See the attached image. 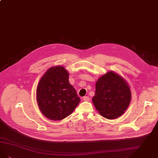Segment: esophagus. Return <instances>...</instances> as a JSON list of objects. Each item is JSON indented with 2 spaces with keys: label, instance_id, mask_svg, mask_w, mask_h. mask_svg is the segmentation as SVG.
Listing matches in <instances>:
<instances>
[{
  "label": "esophagus",
  "instance_id": "obj_1",
  "mask_svg": "<svg viewBox=\"0 0 158 158\" xmlns=\"http://www.w3.org/2000/svg\"><path fill=\"white\" fill-rule=\"evenodd\" d=\"M83 100L84 101L88 102L89 101V100H90V98H89L88 96H84V97L83 98Z\"/></svg>",
  "mask_w": 158,
  "mask_h": 158
}]
</instances>
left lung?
<instances>
[{
	"label": "left lung",
	"instance_id": "1",
	"mask_svg": "<svg viewBox=\"0 0 158 158\" xmlns=\"http://www.w3.org/2000/svg\"><path fill=\"white\" fill-rule=\"evenodd\" d=\"M94 106L104 118L114 119L124 114L131 100V92L126 81L109 71L96 83Z\"/></svg>",
	"mask_w": 158,
	"mask_h": 158
}]
</instances>
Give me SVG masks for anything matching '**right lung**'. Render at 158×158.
Here are the masks:
<instances>
[{"instance_id":"obj_1","label":"right lung","mask_w":158,"mask_h":158,"mask_svg":"<svg viewBox=\"0 0 158 158\" xmlns=\"http://www.w3.org/2000/svg\"><path fill=\"white\" fill-rule=\"evenodd\" d=\"M69 73L62 66L48 70L38 83L36 100L42 114L52 120L68 117L81 101L70 84Z\"/></svg>"}]
</instances>
